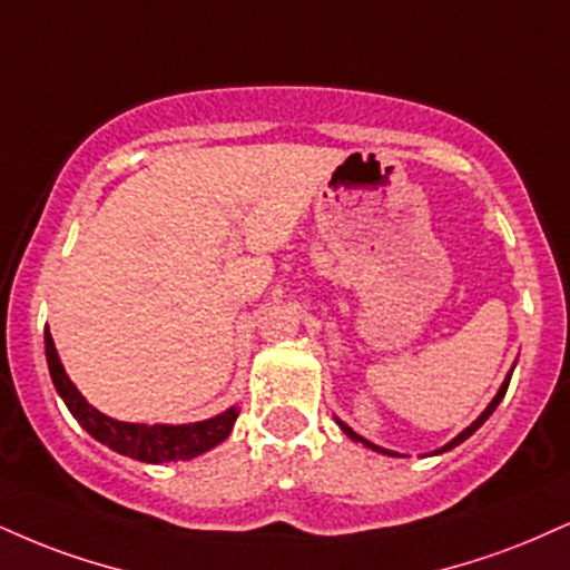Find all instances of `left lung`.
I'll return each mask as SVG.
<instances>
[{
  "label": "left lung",
  "mask_w": 570,
  "mask_h": 570,
  "mask_svg": "<svg viewBox=\"0 0 570 570\" xmlns=\"http://www.w3.org/2000/svg\"><path fill=\"white\" fill-rule=\"evenodd\" d=\"M510 376H512V374H507V380L502 382V387H499V393H497V395H493V401L489 403V406H485V411H483V414H481V416H478V420H475V422H472L468 430H462V433H459V435L454 438V441H449V443H445V445H443V449H438V451H435V454H443V451L454 449V445H459V443H462V441H468V438H470L472 433H475V430H478V428H481V424H483L485 420H489V416L493 414V409H497V406H499V403H502V397H504V393H507V387H510ZM337 424H340V428H342V433H345L347 438H353V441H355V443H363V445H366V449H372V451H380V454H387V456H397V454H393V451L382 449V445H376V443H372V441H366V438H361L358 433H353V430H351V428H347V424H345V422H340V420H337Z\"/></svg>",
  "instance_id": "8db88e82"
}]
</instances>
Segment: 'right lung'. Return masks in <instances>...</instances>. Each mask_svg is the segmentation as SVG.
<instances>
[{"label": "right lung", "mask_w": 570, "mask_h": 570, "mask_svg": "<svg viewBox=\"0 0 570 570\" xmlns=\"http://www.w3.org/2000/svg\"><path fill=\"white\" fill-rule=\"evenodd\" d=\"M45 355L47 366H50L52 385L58 390V395L63 397V403L73 414V420H77L95 441L114 449L116 454L132 456L137 462L161 464L194 459L198 454H204V451L215 449L217 443H223L225 438L230 435L233 424H236V406L212 416V420L190 424H135L111 420V416L100 414L98 409L89 406L85 395L77 390V385L68 380L63 363L58 358V351H55L50 328H45Z\"/></svg>", "instance_id": "right-lung-1"}]
</instances>
